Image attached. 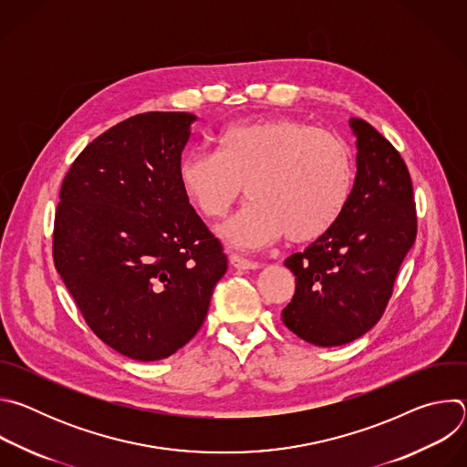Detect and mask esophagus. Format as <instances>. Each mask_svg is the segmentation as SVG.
Returning a JSON list of instances; mask_svg holds the SVG:
<instances>
[{"mask_svg": "<svg viewBox=\"0 0 467 467\" xmlns=\"http://www.w3.org/2000/svg\"><path fill=\"white\" fill-rule=\"evenodd\" d=\"M229 262H231V265H234L236 270H258V268H260V262L244 258V256H240V254H236V253H231V254H229Z\"/></svg>", "mask_w": 467, "mask_h": 467, "instance_id": "esophagus-1", "label": "esophagus"}]
</instances>
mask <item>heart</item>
<instances>
[{"label": "heart", "mask_w": 467, "mask_h": 467, "mask_svg": "<svg viewBox=\"0 0 467 467\" xmlns=\"http://www.w3.org/2000/svg\"><path fill=\"white\" fill-rule=\"evenodd\" d=\"M216 153L193 150L177 166L197 213L223 218L245 186L247 205L222 229L238 249L321 238L337 225L353 192L351 153L342 139L292 118L238 121L216 132Z\"/></svg>", "instance_id": "heart-1"}]
</instances>
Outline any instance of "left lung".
<instances>
[{
    "label": "left lung",
    "mask_w": 467,
    "mask_h": 467,
    "mask_svg": "<svg viewBox=\"0 0 467 467\" xmlns=\"http://www.w3.org/2000/svg\"><path fill=\"white\" fill-rule=\"evenodd\" d=\"M349 125L358 150L349 203L327 234L285 260L296 294L283 321L319 348L349 344L380 319L418 233L403 157L368 121L351 118Z\"/></svg>",
    "instance_id": "8db88e82"
}]
</instances>
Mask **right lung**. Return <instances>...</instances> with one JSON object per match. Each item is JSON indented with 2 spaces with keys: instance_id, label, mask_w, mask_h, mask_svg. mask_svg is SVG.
I'll list each match as a JSON object with an SVG mask.
<instances>
[{
  "instance_id": "add662e5",
  "label": "right lung",
  "mask_w": 467,
  "mask_h": 467,
  "mask_svg": "<svg viewBox=\"0 0 467 467\" xmlns=\"http://www.w3.org/2000/svg\"><path fill=\"white\" fill-rule=\"evenodd\" d=\"M193 119L130 116L90 142L60 186L55 268L94 335L132 360L186 346L227 272L177 177Z\"/></svg>"
}]
</instances>
